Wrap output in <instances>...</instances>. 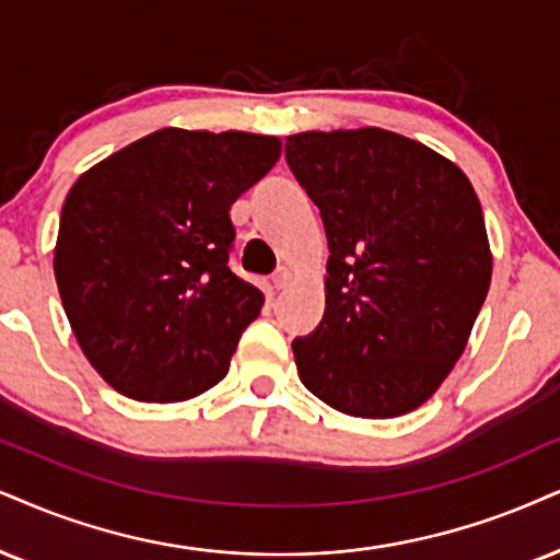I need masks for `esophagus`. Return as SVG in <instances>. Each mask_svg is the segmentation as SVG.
<instances>
[{
  "label": "esophagus",
  "instance_id": "34e87169",
  "mask_svg": "<svg viewBox=\"0 0 560 560\" xmlns=\"http://www.w3.org/2000/svg\"><path fill=\"white\" fill-rule=\"evenodd\" d=\"M291 280H293V272L288 267H280L278 272H275V278H272V285H275V291H285L288 285H291Z\"/></svg>",
  "mask_w": 560,
  "mask_h": 560
}]
</instances>
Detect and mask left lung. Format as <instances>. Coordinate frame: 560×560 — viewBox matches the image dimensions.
Returning <instances> with one entry per match:
<instances>
[{"instance_id": "obj_1", "label": "left lung", "mask_w": 560, "mask_h": 560, "mask_svg": "<svg viewBox=\"0 0 560 560\" xmlns=\"http://www.w3.org/2000/svg\"><path fill=\"white\" fill-rule=\"evenodd\" d=\"M327 231V306L295 337L303 386L345 416L397 418L465 353L491 288L480 199L452 161L378 127L285 140Z\"/></svg>"}]
</instances>
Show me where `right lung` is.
<instances>
[{
	"instance_id": "1",
	"label": "right lung",
	"mask_w": 560,
	"mask_h": 560,
	"mask_svg": "<svg viewBox=\"0 0 560 560\" xmlns=\"http://www.w3.org/2000/svg\"><path fill=\"white\" fill-rule=\"evenodd\" d=\"M278 158V137L168 127L69 189L54 275L82 353L116 392L182 402L228 374L265 303L228 267L231 205Z\"/></svg>"
}]
</instances>
